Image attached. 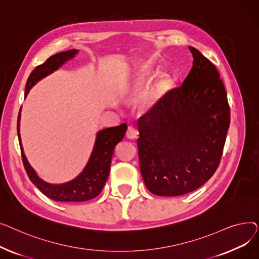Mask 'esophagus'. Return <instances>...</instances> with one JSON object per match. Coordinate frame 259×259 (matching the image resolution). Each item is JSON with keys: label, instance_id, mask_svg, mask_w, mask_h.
Wrapping results in <instances>:
<instances>
[{"label": "esophagus", "instance_id": "1", "mask_svg": "<svg viewBox=\"0 0 259 259\" xmlns=\"http://www.w3.org/2000/svg\"><path fill=\"white\" fill-rule=\"evenodd\" d=\"M138 134H139V131L137 130V128H135L134 126H128L127 132H126V135H127L128 139L135 140L138 138Z\"/></svg>", "mask_w": 259, "mask_h": 259}]
</instances>
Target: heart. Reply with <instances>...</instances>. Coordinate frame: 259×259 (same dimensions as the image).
I'll list each match as a JSON object with an SVG mask.
<instances>
[{
	"instance_id": "heart-1",
	"label": "heart",
	"mask_w": 259,
	"mask_h": 259,
	"mask_svg": "<svg viewBox=\"0 0 259 259\" xmlns=\"http://www.w3.org/2000/svg\"><path fill=\"white\" fill-rule=\"evenodd\" d=\"M154 77V73L152 71L145 70L139 73L132 81V86L131 90L132 91H140L147 87V85L150 83L152 78ZM171 87V79L168 75L162 74L160 75L152 85L146 94L145 100H144V107L146 108V110L148 109H151L155 107L159 101L164 98V95L167 93V91Z\"/></svg>"
}]
</instances>
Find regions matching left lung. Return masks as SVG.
<instances>
[{"mask_svg":"<svg viewBox=\"0 0 259 259\" xmlns=\"http://www.w3.org/2000/svg\"><path fill=\"white\" fill-rule=\"evenodd\" d=\"M189 48L194 61L182 86L138 120L141 173L149 191L159 196L184 195L208 182L220 166L230 126L219 70Z\"/></svg>","mask_w":259,"mask_h":259,"instance_id":"1","label":"left lung"}]
</instances>
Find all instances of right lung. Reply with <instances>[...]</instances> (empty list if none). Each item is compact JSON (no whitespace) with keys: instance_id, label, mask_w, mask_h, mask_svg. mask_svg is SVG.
Returning a JSON list of instances; mask_svg holds the SVG:
<instances>
[{"instance_id":"obj_1","label":"right lung","mask_w":259,"mask_h":259,"mask_svg":"<svg viewBox=\"0 0 259 259\" xmlns=\"http://www.w3.org/2000/svg\"><path fill=\"white\" fill-rule=\"evenodd\" d=\"M77 50L72 49L51 56L45 63L34 68L27 79L25 88V98L30 88L37 80L56 71L66 61L72 59ZM20 112L18 116V135L21 147L23 165L30 181L36 186L40 192L56 201H86L97 197L103 190L110 172V164L115 146L122 141L127 130V125L121 124L116 127L107 128L98 133L97 141L92 154L84 171L73 181L62 184L51 185L40 180L35 171L27 160L20 139Z\"/></svg>"}]
</instances>
